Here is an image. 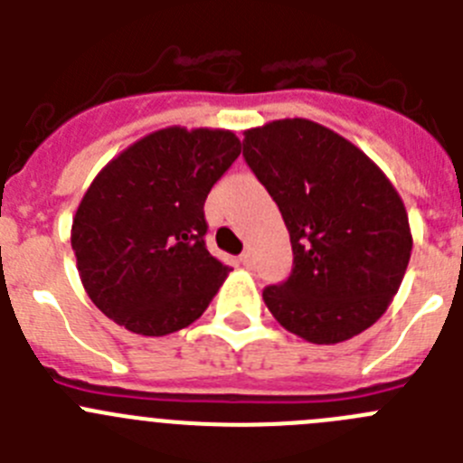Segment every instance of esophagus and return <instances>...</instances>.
I'll return each mask as SVG.
<instances>
[{
	"instance_id": "34e87169",
	"label": "esophagus",
	"mask_w": 463,
	"mask_h": 463,
	"mask_svg": "<svg viewBox=\"0 0 463 463\" xmlns=\"http://www.w3.org/2000/svg\"><path fill=\"white\" fill-rule=\"evenodd\" d=\"M241 261H243L245 267H252V261H255V255H252L250 248H248V250H243V255H241Z\"/></svg>"
}]
</instances>
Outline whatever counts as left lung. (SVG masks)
<instances>
[{
  "label": "left lung",
  "instance_id": "1",
  "mask_svg": "<svg viewBox=\"0 0 463 463\" xmlns=\"http://www.w3.org/2000/svg\"><path fill=\"white\" fill-rule=\"evenodd\" d=\"M243 134L245 162L280 208L294 252L264 304L308 343L357 336L392 304L411 260L399 192L354 143L306 118Z\"/></svg>",
  "mask_w": 463,
  "mask_h": 463
}]
</instances>
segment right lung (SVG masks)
Masks as SVG:
<instances>
[{
  "label": "right lung",
  "mask_w": 463,
  "mask_h": 463,
  "mask_svg": "<svg viewBox=\"0 0 463 463\" xmlns=\"http://www.w3.org/2000/svg\"><path fill=\"white\" fill-rule=\"evenodd\" d=\"M239 155L229 129L166 127L97 174L73 215L71 248L106 317L141 336L202 317L229 273L203 241V203Z\"/></svg>",
  "instance_id": "obj_1"
}]
</instances>
